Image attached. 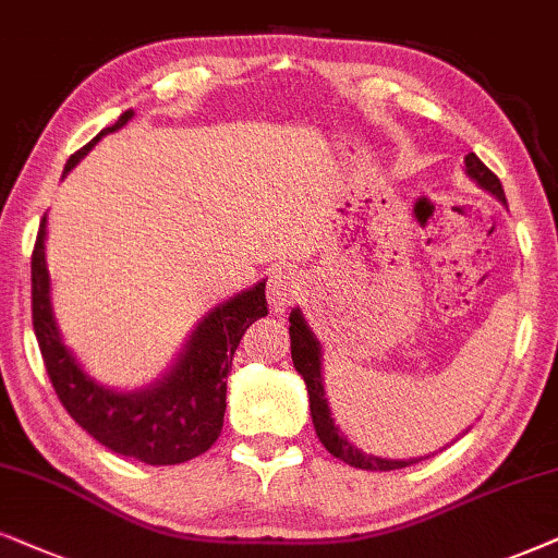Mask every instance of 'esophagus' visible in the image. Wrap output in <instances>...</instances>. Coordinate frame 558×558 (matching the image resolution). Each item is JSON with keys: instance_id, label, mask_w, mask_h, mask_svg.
<instances>
[{"instance_id": "1", "label": "esophagus", "mask_w": 558, "mask_h": 558, "mask_svg": "<svg viewBox=\"0 0 558 558\" xmlns=\"http://www.w3.org/2000/svg\"><path fill=\"white\" fill-rule=\"evenodd\" d=\"M299 278L291 270H278L270 278V286H267V303L275 314H283L291 303L299 299Z\"/></svg>"}]
</instances>
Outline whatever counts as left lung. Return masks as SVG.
<instances>
[{
    "label": "left lung",
    "instance_id": "obj_1",
    "mask_svg": "<svg viewBox=\"0 0 558 558\" xmlns=\"http://www.w3.org/2000/svg\"><path fill=\"white\" fill-rule=\"evenodd\" d=\"M463 165H466L463 167V172H466L478 187L486 190L489 195H495L502 206H507L502 182L497 180V174L492 172V169H486V165L476 157V154H469V157L463 159ZM288 322H291L293 368L299 371L303 384H306L308 407H312V422H314L316 437L322 440V446L327 448L335 458H340L342 463H348V466H355V469H363V471H397V469H407V466H412V463L422 461V456L404 458V461H397V458L371 456V453H363L355 442L348 440V435L342 433L340 425H335V417H331L329 399H327V389H324L322 342L316 340V335L312 331V327H308L306 316H303L301 308H293L291 316H288Z\"/></svg>",
    "mask_w": 558,
    "mask_h": 558
}]
</instances>
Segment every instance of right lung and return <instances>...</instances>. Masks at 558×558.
Masks as SVG:
<instances>
[{
    "label": "right lung",
    "instance_id": "1",
    "mask_svg": "<svg viewBox=\"0 0 558 558\" xmlns=\"http://www.w3.org/2000/svg\"><path fill=\"white\" fill-rule=\"evenodd\" d=\"M131 118L133 110L121 112L116 123L69 157L63 174L72 172L97 141L121 131ZM46 221L44 216L31 263L33 329L63 409L112 453L136 458L149 466H174L206 453L221 435L227 378L239 340L252 322L267 316L265 278L210 308L187 335L174 363L157 380L131 391L110 389L82 368L61 337L46 265Z\"/></svg>",
    "mask_w": 558,
    "mask_h": 558
}]
</instances>
